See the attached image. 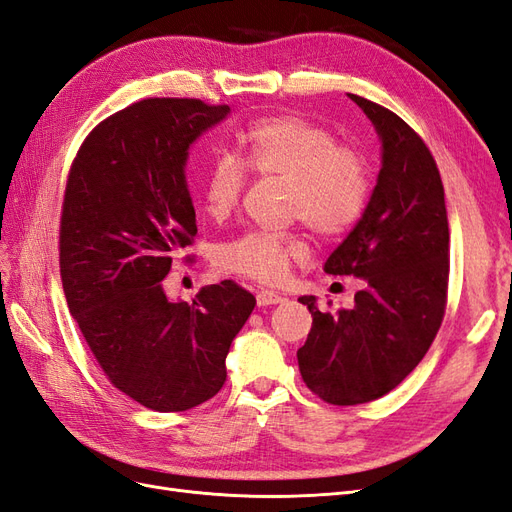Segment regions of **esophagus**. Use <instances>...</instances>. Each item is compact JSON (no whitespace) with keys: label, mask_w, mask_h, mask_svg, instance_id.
<instances>
[{"label":"esophagus","mask_w":512,"mask_h":512,"mask_svg":"<svg viewBox=\"0 0 512 512\" xmlns=\"http://www.w3.org/2000/svg\"><path fill=\"white\" fill-rule=\"evenodd\" d=\"M284 299L280 297V294L277 292H271V290H260L258 294H256V303H258V307H267V305H277V303H282Z\"/></svg>","instance_id":"1"}]
</instances>
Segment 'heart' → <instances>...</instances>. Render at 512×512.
<instances>
[{
	"label": "heart",
	"mask_w": 512,
	"mask_h": 512,
	"mask_svg": "<svg viewBox=\"0 0 512 512\" xmlns=\"http://www.w3.org/2000/svg\"><path fill=\"white\" fill-rule=\"evenodd\" d=\"M239 160L215 158L200 185L203 211L222 222L237 211L247 173L284 181V211L320 239H339L363 220L371 198V162L352 143H339L320 123L297 113L256 119L239 136ZM297 232H245L222 245L218 265L260 284H280L305 258Z\"/></svg>",
	"instance_id": "b5f03b06"
}]
</instances>
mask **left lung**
Returning a JSON list of instances; mask_svg holds the SVG:
<instances>
[{"instance_id": "obj_1", "label": "left lung", "mask_w": 512, "mask_h": 512, "mask_svg": "<svg viewBox=\"0 0 512 512\" xmlns=\"http://www.w3.org/2000/svg\"><path fill=\"white\" fill-rule=\"evenodd\" d=\"M374 123L382 168L363 220L324 262L331 275L361 277L352 309L322 312L297 359L307 389L331 406L367 404L404 380L438 335L448 292V220L440 170L408 123L348 94Z\"/></svg>"}]
</instances>
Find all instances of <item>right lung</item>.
Returning a JSON list of instances; mask_svg holds the SVG:
<instances>
[{
	"mask_svg": "<svg viewBox=\"0 0 512 512\" xmlns=\"http://www.w3.org/2000/svg\"><path fill=\"white\" fill-rule=\"evenodd\" d=\"M228 113L196 98L134 102L87 134L68 173L59 222L68 309L108 382L156 412L218 395L232 339L256 305L232 280L192 303L168 301L162 288L198 232L188 149Z\"/></svg>",
	"mask_w": 512,
	"mask_h": 512,
	"instance_id": "add662e5",
	"label": "right lung"
}]
</instances>
